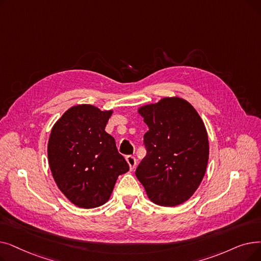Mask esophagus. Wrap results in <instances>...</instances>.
<instances>
[{"label":"esophagus","instance_id":"esophagus-1","mask_svg":"<svg viewBox=\"0 0 261 261\" xmlns=\"http://www.w3.org/2000/svg\"><path fill=\"white\" fill-rule=\"evenodd\" d=\"M126 160L130 166V169L132 171V169H134L135 165H137V159H135V156H133V155H127Z\"/></svg>","mask_w":261,"mask_h":261}]
</instances>
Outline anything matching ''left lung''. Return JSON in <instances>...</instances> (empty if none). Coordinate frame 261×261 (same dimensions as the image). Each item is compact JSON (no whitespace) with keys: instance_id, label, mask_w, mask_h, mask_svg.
<instances>
[{"instance_id":"obj_1","label":"left lung","mask_w":261,"mask_h":261,"mask_svg":"<svg viewBox=\"0 0 261 261\" xmlns=\"http://www.w3.org/2000/svg\"><path fill=\"white\" fill-rule=\"evenodd\" d=\"M149 130L144 134L146 156L135 175L149 199L174 207L188 200L205 176L208 134L196 110L173 97L139 110Z\"/></svg>"}]
</instances>
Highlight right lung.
Segmentation results:
<instances>
[{"mask_svg":"<svg viewBox=\"0 0 261 261\" xmlns=\"http://www.w3.org/2000/svg\"><path fill=\"white\" fill-rule=\"evenodd\" d=\"M112 111L90 105L70 108L53 126L48 159L63 194L80 208H96L110 198L129 164L105 131Z\"/></svg>","mask_w":261,"mask_h":261,"instance_id":"obj_1","label":"right lung"}]
</instances>
